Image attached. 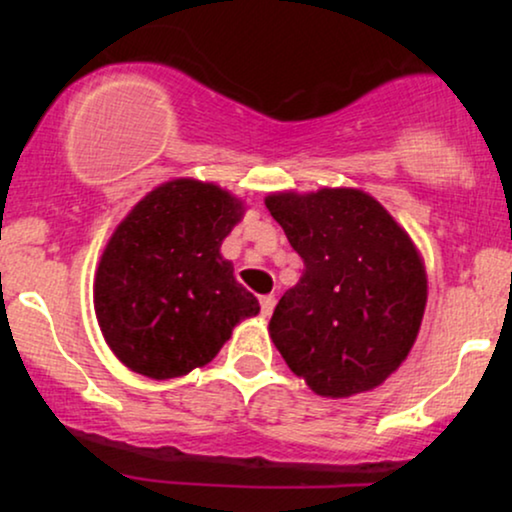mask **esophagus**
I'll list each match as a JSON object with an SVG mask.
<instances>
[{"label": "esophagus", "instance_id": "1", "mask_svg": "<svg viewBox=\"0 0 512 512\" xmlns=\"http://www.w3.org/2000/svg\"><path fill=\"white\" fill-rule=\"evenodd\" d=\"M260 305H262V315L269 317V315L274 313L276 298H274V296H262V298H260Z\"/></svg>", "mask_w": 512, "mask_h": 512}]
</instances>
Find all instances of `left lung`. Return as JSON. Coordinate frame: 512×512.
Returning <instances> with one entry per match:
<instances>
[{"label":"left lung","instance_id":"obj_1","mask_svg":"<svg viewBox=\"0 0 512 512\" xmlns=\"http://www.w3.org/2000/svg\"><path fill=\"white\" fill-rule=\"evenodd\" d=\"M264 204L305 264L269 320L286 366L330 399L383 385L424 320L428 279L414 240L356 187L272 192Z\"/></svg>","mask_w":512,"mask_h":512}]
</instances>
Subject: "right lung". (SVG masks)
Segmentation results:
<instances>
[{"instance_id":"add662e5","label":"right lung","mask_w":512,"mask_h":512,"mask_svg":"<svg viewBox=\"0 0 512 512\" xmlns=\"http://www.w3.org/2000/svg\"><path fill=\"white\" fill-rule=\"evenodd\" d=\"M245 202L216 182L173 178L129 209L105 245L93 308L105 344L134 373L170 380L207 366L260 303L221 243Z\"/></svg>"}]
</instances>
